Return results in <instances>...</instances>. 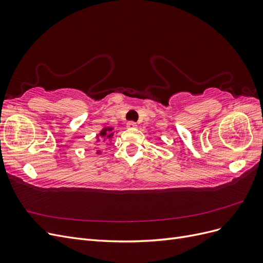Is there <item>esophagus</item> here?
Segmentation results:
<instances>
[{
	"instance_id": "34e87169",
	"label": "esophagus",
	"mask_w": 263,
	"mask_h": 263,
	"mask_svg": "<svg viewBox=\"0 0 263 263\" xmlns=\"http://www.w3.org/2000/svg\"><path fill=\"white\" fill-rule=\"evenodd\" d=\"M126 127L127 128H130V129H133V128H136L137 127V124L135 123V122H128L126 124Z\"/></svg>"
}]
</instances>
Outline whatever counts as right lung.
<instances>
[{
  "label": "right lung",
  "mask_w": 263,
  "mask_h": 263,
  "mask_svg": "<svg viewBox=\"0 0 263 263\" xmlns=\"http://www.w3.org/2000/svg\"><path fill=\"white\" fill-rule=\"evenodd\" d=\"M112 129L113 128H104L103 129L101 133H100V135H98V141H100L101 139H107V138H110L113 136V133H110L112 132ZM99 154V153H98Z\"/></svg>",
  "instance_id": "right-lung-1"
}]
</instances>
